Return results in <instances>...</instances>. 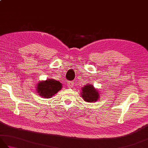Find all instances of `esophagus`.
Instances as JSON below:
<instances>
[{
	"label": "esophagus",
	"mask_w": 148,
	"mask_h": 148,
	"mask_svg": "<svg viewBox=\"0 0 148 148\" xmlns=\"http://www.w3.org/2000/svg\"><path fill=\"white\" fill-rule=\"evenodd\" d=\"M67 86L69 88H72L74 86V81H67Z\"/></svg>",
	"instance_id": "34e87169"
}]
</instances>
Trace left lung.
<instances>
[{
    "label": "left lung",
    "mask_w": 148,
    "mask_h": 148,
    "mask_svg": "<svg viewBox=\"0 0 148 148\" xmlns=\"http://www.w3.org/2000/svg\"><path fill=\"white\" fill-rule=\"evenodd\" d=\"M82 92H81V96H82L84 100L88 102H96L99 98V93L98 90L93 87L92 84H86L82 88Z\"/></svg>",
    "instance_id": "1"
}]
</instances>
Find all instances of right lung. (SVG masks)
<instances>
[{
	"label": "right lung",
	"mask_w": 148,
	"mask_h": 148,
	"mask_svg": "<svg viewBox=\"0 0 148 148\" xmlns=\"http://www.w3.org/2000/svg\"><path fill=\"white\" fill-rule=\"evenodd\" d=\"M62 84L60 81L53 79L42 81L37 83V92L40 96L46 99H49L62 89Z\"/></svg>",
	"instance_id": "add662e5"
}]
</instances>
